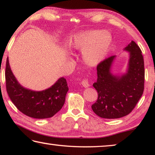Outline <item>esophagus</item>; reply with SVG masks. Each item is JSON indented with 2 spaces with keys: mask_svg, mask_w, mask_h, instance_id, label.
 Segmentation results:
<instances>
[{
  "mask_svg": "<svg viewBox=\"0 0 155 155\" xmlns=\"http://www.w3.org/2000/svg\"><path fill=\"white\" fill-rule=\"evenodd\" d=\"M82 85L84 87H85V88L89 87V86H90L89 83V81H88L87 79V80L84 79V80H83L82 81Z\"/></svg>",
  "mask_w": 155,
  "mask_h": 155,
  "instance_id": "1",
  "label": "esophagus"
}]
</instances>
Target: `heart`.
Segmentation results:
<instances>
[{
  "label": "heart",
  "mask_w": 155,
  "mask_h": 155,
  "mask_svg": "<svg viewBox=\"0 0 155 155\" xmlns=\"http://www.w3.org/2000/svg\"><path fill=\"white\" fill-rule=\"evenodd\" d=\"M110 36L101 30H89L75 35L70 40L71 51H82V59L86 65L96 66L107 54Z\"/></svg>",
  "instance_id": "b5f03b06"
}]
</instances>
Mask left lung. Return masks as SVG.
Masks as SVG:
<instances>
[{
	"label": "left lung",
	"instance_id": "8db88e82",
	"mask_svg": "<svg viewBox=\"0 0 155 155\" xmlns=\"http://www.w3.org/2000/svg\"><path fill=\"white\" fill-rule=\"evenodd\" d=\"M124 50L130 55L124 74L119 76L111 73L116 55L105 59L97 66V79L93 86L98 97L91 108L101 118H119L128 115L143 93L145 69L141 49L132 41Z\"/></svg>",
	"mask_w": 155,
	"mask_h": 155
}]
</instances>
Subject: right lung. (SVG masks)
Instances as JSON below:
<instances>
[{
	"label": "right lung",
	"mask_w": 155,
	"mask_h": 155,
	"mask_svg": "<svg viewBox=\"0 0 155 155\" xmlns=\"http://www.w3.org/2000/svg\"><path fill=\"white\" fill-rule=\"evenodd\" d=\"M6 89L9 98L16 107L31 118L43 119L53 117L62 107L68 87L64 78L48 89L36 91L21 86L9 66L8 58L5 68Z\"/></svg>",
	"instance_id": "right-lung-1"
}]
</instances>
